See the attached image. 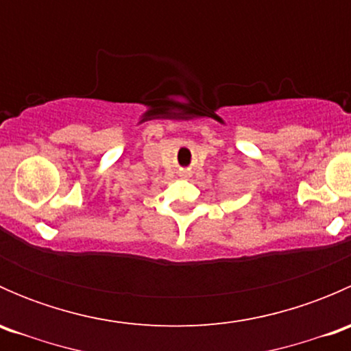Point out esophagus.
I'll return each mask as SVG.
<instances>
[{"label":"esophagus","mask_w":351,"mask_h":351,"mask_svg":"<svg viewBox=\"0 0 351 351\" xmlns=\"http://www.w3.org/2000/svg\"><path fill=\"white\" fill-rule=\"evenodd\" d=\"M182 176H186V173H182Z\"/></svg>","instance_id":"obj_1"}]
</instances>
